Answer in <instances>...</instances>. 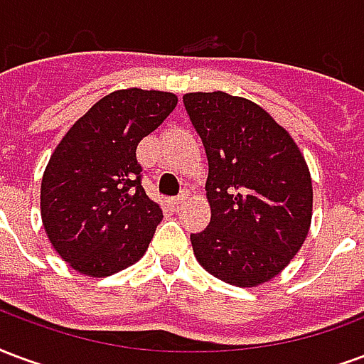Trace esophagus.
Instances as JSON below:
<instances>
[{
    "instance_id": "1",
    "label": "esophagus",
    "mask_w": 364,
    "mask_h": 364,
    "mask_svg": "<svg viewBox=\"0 0 364 364\" xmlns=\"http://www.w3.org/2000/svg\"><path fill=\"white\" fill-rule=\"evenodd\" d=\"M186 200H188V192H182L178 193L176 198H172V203H174V205H180V203H184Z\"/></svg>"
}]
</instances>
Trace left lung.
<instances>
[{
	"label": "left lung",
	"mask_w": 364,
	"mask_h": 364,
	"mask_svg": "<svg viewBox=\"0 0 364 364\" xmlns=\"http://www.w3.org/2000/svg\"><path fill=\"white\" fill-rule=\"evenodd\" d=\"M209 174L211 221L190 235L196 259L217 279L256 287L291 264L312 221V178L293 137L248 98L188 92Z\"/></svg>",
	"instance_id": "left-lung-1"
}]
</instances>
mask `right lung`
Returning <instances> with one entry per match:
<instances>
[{
  "instance_id": "obj_1",
  "label": "right lung",
  "mask_w": 364,
  "mask_h": 364,
  "mask_svg": "<svg viewBox=\"0 0 364 364\" xmlns=\"http://www.w3.org/2000/svg\"><path fill=\"white\" fill-rule=\"evenodd\" d=\"M176 105L172 92L114 91L58 143L42 176L41 215L75 272L106 277L145 254L163 211L143 190L135 149Z\"/></svg>"
}]
</instances>
